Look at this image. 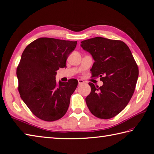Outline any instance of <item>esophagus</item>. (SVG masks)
<instances>
[{"mask_svg":"<svg viewBox=\"0 0 154 154\" xmlns=\"http://www.w3.org/2000/svg\"><path fill=\"white\" fill-rule=\"evenodd\" d=\"M83 83H84V82H83V80H82V79L78 80V84L79 85H82V84H83Z\"/></svg>","mask_w":154,"mask_h":154,"instance_id":"1","label":"esophagus"}]
</instances>
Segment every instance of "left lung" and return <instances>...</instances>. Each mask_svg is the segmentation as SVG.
I'll return each mask as SVG.
<instances>
[{
	"label": "left lung",
	"instance_id": "8db88e82",
	"mask_svg": "<svg viewBox=\"0 0 154 154\" xmlns=\"http://www.w3.org/2000/svg\"><path fill=\"white\" fill-rule=\"evenodd\" d=\"M81 43L95 61L90 70L92 77H100L103 82L101 87L89 83L91 93L85 98L87 106L97 118H112L133 96L139 76L137 65L122 41L96 37Z\"/></svg>",
	"mask_w": 154,
	"mask_h": 154
}]
</instances>
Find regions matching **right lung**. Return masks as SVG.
Segmentation results:
<instances>
[{
  "mask_svg": "<svg viewBox=\"0 0 154 154\" xmlns=\"http://www.w3.org/2000/svg\"><path fill=\"white\" fill-rule=\"evenodd\" d=\"M77 41L40 38L25 48L17 69L18 89L21 99L41 120L54 121L65 115L70 98L77 88V79L57 83L59 68L75 50Z\"/></svg>",
  "mask_w": 154,
  "mask_h": 154,
  "instance_id": "obj_1",
  "label": "right lung"
}]
</instances>
